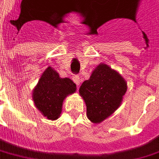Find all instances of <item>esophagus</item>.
Listing matches in <instances>:
<instances>
[{
  "instance_id": "obj_1",
  "label": "esophagus",
  "mask_w": 159,
  "mask_h": 159,
  "mask_svg": "<svg viewBox=\"0 0 159 159\" xmlns=\"http://www.w3.org/2000/svg\"><path fill=\"white\" fill-rule=\"evenodd\" d=\"M73 80H74V82L76 84V85H79L80 83H81V79H80V76L78 75H75L73 76Z\"/></svg>"
}]
</instances>
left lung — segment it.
I'll list each match as a JSON object with an SVG mask.
<instances>
[{"label": "left lung", "instance_id": "8db88e82", "mask_svg": "<svg viewBox=\"0 0 159 159\" xmlns=\"http://www.w3.org/2000/svg\"><path fill=\"white\" fill-rule=\"evenodd\" d=\"M126 89V82L120 74L107 65H97L79 89L86 105L88 119L98 124L107 118L120 107Z\"/></svg>", "mask_w": 159, "mask_h": 159}]
</instances>
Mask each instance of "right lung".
<instances>
[{
  "label": "right lung",
  "mask_w": 159,
  "mask_h": 159,
  "mask_svg": "<svg viewBox=\"0 0 159 159\" xmlns=\"http://www.w3.org/2000/svg\"><path fill=\"white\" fill-rule=\"evenodd\" d=\"M76 91V84L69 78H61L49 66L42 75L33 91V99L37 109L50 120L60 116L63 102L69 94Z\"/></svg>",
  "instance_id": "1"
}]
</instances>
